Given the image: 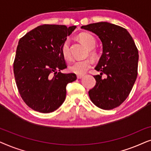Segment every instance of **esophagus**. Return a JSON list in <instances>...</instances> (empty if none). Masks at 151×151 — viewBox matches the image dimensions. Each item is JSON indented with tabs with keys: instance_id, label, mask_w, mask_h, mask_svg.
<instances>
[{
	"instance_id": "obj_1",
	"label": "esophagus",
	"mask_w": 151,
	"mask_h": 151,
	"mask_svg": "<svg viewBox=\"0 0 151 151\" xmlns=\"http://www.w3.org/2000/svg\"><path fill=\"white\" fill-rule=\"evenodd\" d=\"M83 77H84L83 75H77L78 79H81V78H82Z\"/></svg>"
}]
</instances>
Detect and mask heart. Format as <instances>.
Here are the masks:
<instances>
[{
    "label": "heart",
    "instance_id": "obj_1",
    "mask_svg": "<svg viewBox=\"0 0 151 151\" xmlns=\"http://www.w3.org/2000/svg\"><path fill=\"white\" fill-rule=\"evenodd\" d=\"M80 40L90 49V53L92 55H97V51L93 49L96 45V40L92 34L88 33H82L79 35ZM61 52L64 58L67 60L71 59V53L70 50V41L69 39L65 40L61 47ZM93 64V61L91 59L87 58L84 60H77L74 61L70 66V71L73 73L79 75H82L88 71V69L91 67Z\"/></svg>",
    "mask_w": 151,
    "mask_h": 151
}]
</instances>
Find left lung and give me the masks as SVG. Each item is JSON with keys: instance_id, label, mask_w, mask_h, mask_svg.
<instances>
[{"instance_id": "obj_1", "label": "left lung", "mask_w": 151, "mask_h": 151, "mask_svg": "<svg viewBox=\"0 0 151 151\" xmlns=\"http://www.w3.org/2000/svg\"><path fill=\"white\" fill-rule=\"evenodd\" d=\"M99 37L102 54L95 69L96 85L88 91L92 102L99 108L110 110L119 106L129 96L137 76L139 54L137 47L126 29L107 22L82 26ZM106 74L105 78L102 74Z\"/></svg>"}]
</instances>
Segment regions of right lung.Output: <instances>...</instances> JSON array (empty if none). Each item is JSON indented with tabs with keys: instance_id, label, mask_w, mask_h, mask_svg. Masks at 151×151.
Listing matches in <instances>:
<instances>
[{
	"instance_id": "1",
	"label": "right lung",
	"mask_w": 151,
	"mask_h": 151,
	"mask_svg": "<svg viewBox=\"0 0 151 151\" xmlns=\"http://www.w3.org/2000/svg\"><path fill=\"white\" fill-rule=\"evenodd\" d=\"M76 26L43 24L20 39L14 62L16 85L25 104L40 113L53 112L63 104L66 86L77 79L63 73L67 68L61 47Z\"/></svg>"
}]
</instances>
